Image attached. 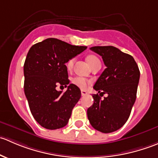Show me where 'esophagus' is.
I'll return each mask as SVG.
<instances>
[{
    "label": "esophagus",
    "mask_w": 158,
    "mask_h": 158,
    "mask_svg": "<svg viewBox=\"0 0 158 158\" xmlns=\"http://www.w3.org/2000/svg\"><path fill=\"white\" fill-rule=\"evenodd\" d=\"M81 94H82V96H85L86 95H88V92L85 90H81Z\"/></svg>",
    "instance_id": "1"
}]
</instances>
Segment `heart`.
Returning a JSON list of instances; mask_svg holds the SVG:
<instances>
[{"instance_id":"1","label":"heart","mask_w":158,"mask_h":158,"mask_svg":"<svg viewBox=\"0 0 158 158\" xmlns=\"http://www.w3.org/2000/svg\"><path fill=\"white\" fill-rule=\"evenodd\" d=\"M74 62H75L74 58L71 59V60H69V61L67 62V63H66V67H67L68 69L70 70L72 68H73V64H74ZM87 62H88L89 64L90 65L91 67H92V66H95V65L97 64V63H99L100 60H98V57L95 56L90 55L87 57ZM72 82H73V84H74L75 85H76V86L82 89L86 88L89 84V82L87 80V79H84V78L82 77H79V76H76V77L73 78V79H72Z\"/></svg>"}]
</instances>
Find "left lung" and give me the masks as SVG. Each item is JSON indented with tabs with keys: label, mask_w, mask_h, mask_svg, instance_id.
I'll return each mask as SVG.
<instances>
[{
	"label": "left lung",
	"mask_w": 158,
	"mask_h": 158,
	"mask_svg": "<svg viewBox=\"0 0 158 158\" xmlns=\"http://www.w3.org/2000/svg\"><path fill=\"white\" fill-rule=\"evenodd\" d=\"M90 49L101 56L106 69L94 85L98 94L92 95L94 103L87 110V115L94 128L111 133L122 128L130 116L136 100L140 71L133 57L116 47ZM103 94L107 96L101 100L100 95Z\"/></svg>",
	"instance_id": "obj_1"
}]
</instances>
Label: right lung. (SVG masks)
Masks as SVG:
<instances>
[{"instance_id":"add662e5","label":"right lung","mask_w":158,"mask_h":158,"mask_svg":"<svg viewBox=\"0 0 158 158\" xmlns=\"http://www.w3.org/2000/svg\"><path fill=\"white\" fill-rule=\"evenodd\" d=\"M86 48L48 38L30 49L23 66L24 93L33 118L44 128L55 130L67 125L81 91L69 84L66 63ZM57 85L68 90L57 91Z\"/></svg>"}]
</instances>
